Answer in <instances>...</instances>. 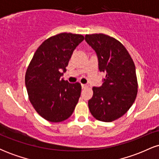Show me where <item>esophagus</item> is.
Instances as JSON below:
<instances>
[{
	"mask_svg": "<svg viewBox=\"0 0 159 159\" xmlns=\"http://www.w3.org/2000/svg\"><path fill=\"white\" fill-rule=\"evenodd\" d=\"M87 87H88V86L86 85V84H81V87H82V89H86V88H87Z\"/></svg>",
	"mask_w": 159,
	"mask_h": 159,
	"instance_id": "34e87169",
	"label": "esophagus"
}]
</instances>
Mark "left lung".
Masks as SVG:
<instances>
[{
    "label": "left lung",
    "mask_w": 159,
    "mask_h": 159,
    "mask_svg": "<svg viewBox=\"0 0 159 159\" xmlns=\"http://www.w3.org/2000/svg\"><path fill=\"white\" fill-rule=\"evenodd\" d=\"M85 40L96 53L99 71L106 74L101 87H93L89 109L96 120L112 122L123 116L135 100V66L126 48L114 38L96 34L86 35Z\"/></svg>",
    "instance_id": "left-lung-1"
}]
</instances>
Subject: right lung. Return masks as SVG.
Returning a JSON list of instances; mask_svg holds the SVG:
<instances>
[{"mask_svg":"<svg viewBox=\"0 0 159 159\" xmlns=\"http://www.w3.org/2000/svg\"><path fill=\"white\" fill-rule=\"evenodd\" d=\"M84 36L62 33L42 43L36 51L25 75L30 103L48 121L58 123L73 113L81 96L79 83L70 84L61 76L72 53Z\"/></svg>","mask_w":159,"mask_h":159,"instance_id":"right-lung-1","label":"right lung"}]
</instances>
